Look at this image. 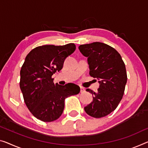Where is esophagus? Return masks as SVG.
Segmentation results:
<instances>
[{
    "instance_id": "obj_1",
    "label": "esophagus",
    "mask_w": 148,
    "mask_h": 148,
    "mask_svg": "<svg viewBox=\"0 0 148 148\" xmlns=\"http://www.w3.org/2000/svg\"><path fill=\"white\" fill-rule=\"evenodd\" d=\"M85 91V88H84L83 87H81V90H80V92H81V93H83Z\"/></svg>"
}]
</instances>
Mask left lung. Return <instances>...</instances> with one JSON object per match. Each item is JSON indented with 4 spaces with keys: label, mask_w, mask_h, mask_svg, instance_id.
I'll list each match as a JSON object with an SVG mask.
<instances>
[{
    "label": "left lung",
    "mask_w": 148,
    "mask_h": 148,
    "mask_svg": "<svg viewBox=\"0 0 148 148\" xmlns=\"http://www.w3.org/2000/svg\"><path fill=\"white\" fill-rule=\"evenodd\" d=\"M79 49L87 58L90 75L100 84L97 92L86 90L93 95V99L84 109L92 117L106 116L116 108L123 97L127 82L124 61L114 48L104 43L81 45Z\"/></svg>",
    "instance_id": "1"
}]
</instances>
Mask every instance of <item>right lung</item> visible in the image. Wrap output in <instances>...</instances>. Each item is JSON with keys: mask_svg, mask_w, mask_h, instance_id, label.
Wrapping results in <instances>:
<instances>
[{"mask_svg": "<svg viewBox=\"0 0 148 148\" xmlns=\"http://www.w3.org/2000/svg\"><path fill=\"white\" fill-rule=\"evenodd\" d=\"M76 49L74 44L44 45L27 55L20 70V87L30 112L43 122L54 121L62 114L65 99L80 92L74 83L54 84L51 76L63 68L67 57Z\"/></svg>", "mask_w": 148, "mask_h": 148, "instance_id": "obj_1", "label": "right lung"}]
</instances>
